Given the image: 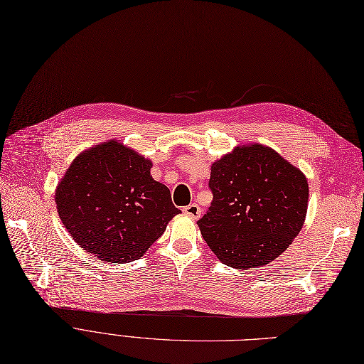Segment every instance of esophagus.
<instances>
[{
    "label": "esophagus",
    "mask_w": 364,
    "mask_h": 364,
    "mask_svg": "<svg viewBox=\"0 0 364 364\" xmlns=\"http://www.w3.org/2000/svg\"><path fill=\"white\" fill-rule=\"evenodd\" d=\"M183 213H185V215H188L189 218L197 219V218L200 216V213H201V209H200V205H198V204L193 203V204H189V205H186V207H185V209H183Z\"/></svg>",
    "instance_id": "esophagus-1"
}]
</instances>
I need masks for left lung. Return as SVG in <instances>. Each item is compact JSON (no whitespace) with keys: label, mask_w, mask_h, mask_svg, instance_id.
I'll return each instance as SVG.
<instances>
[{"label":"left lung","mask_w":364,"mask_h":364,"mask_svg":"<svg viewBox=\"0 0 364 364\" xmlns=\"http://www.w3.org/2000/svg\"><path fill=\"white\" fill-rule=\"evenodd\" d=\"M213 201L197 223L219 261L235 269L272 262L304 227L308 181L272 148L235 146L212 164Z\"/></svg>","instance_id":"1"}]
</instances>
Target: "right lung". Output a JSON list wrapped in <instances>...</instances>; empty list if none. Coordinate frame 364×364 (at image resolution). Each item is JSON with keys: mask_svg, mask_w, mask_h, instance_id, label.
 <instances>
[{"mask_svg": "<svg viewBox=\"0 0 364 364\" xmlns=\"http://www.w3.org/2000/svg\"><path fill=\"white\" fill-rule=\"evenodd\" d=\"M152 161L111 139L78 154L59 181L58 213L75 243L100 261L126 264L145 255L181 213Z\"/></svg>", "mask_w": 364, "mask_h": 364, "instance_id": "right-lung-1", "label": "right lung"}]
</instances>
